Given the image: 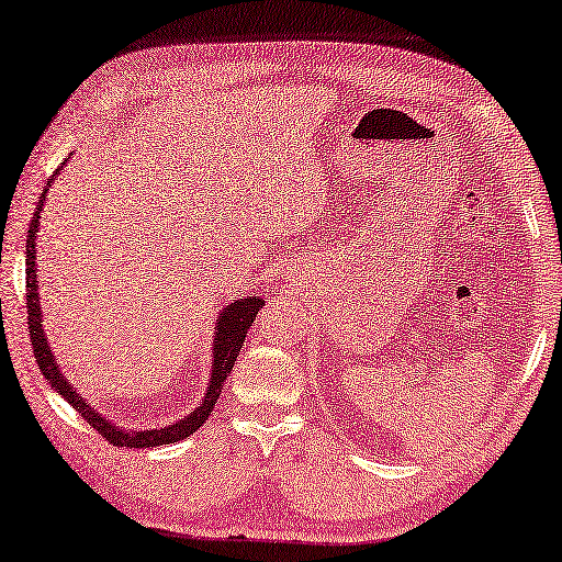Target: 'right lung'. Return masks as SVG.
Instances as JSON below:
<instances>
[{"label": "right lung", "instance_id": "add662e5", "mask_svg": "<svg viewBox=\"0 0 562 562\" xmlns=\"http://www.w3.org/2000/svg\"><path fill=\"white\" fill-rule=\"evenodd\" d=\"M54 179V177H52ZM52 179L47 181V189L52 187ZM47 189L36 201V211L30 221V232H26V324H30V338H32V348H34V358L40 363L44 379L52 383V389H57L64 401H69V406L77 408L91 428L97 430L99 436H104L109 443L119 446V448H156V446H167V443H177V440L189 438L191 434H196L201 428L211 411H214V403L221 395V389H224L226 375L232 373L234 361L241 346L246 341V330L251 328L256 321V314L263 306L261 299L248 296L232 303L221 311L218 316V326H216V338H214V371H211V381H209V391L201 401V406L191 413V416H183V420L173 423L169 428H159V430H124L119 426H112L106 418H101L99 413L89 406V403L81 398V395L74 391V385L64 379L59 366L54 363V356L49 351L47 338H44L42 330V314H40V293H36V263H34V246H36V228H40V211L44 206V196H47Z\"/></svg>", "mask_w": 562, "mask_h": 562}]
</instances>
